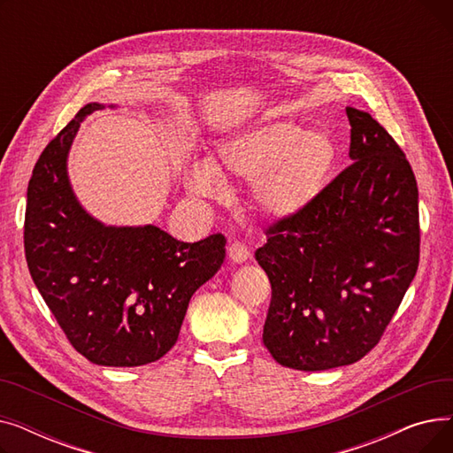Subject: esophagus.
Masks as SVG:
<instances>
[{
	"instance_id": "esophagus-1",
	"label": "esophagus",
	"mask_w": 453,
	"mask_h": 453,
	"mask_svg": "<svg viewBox=\"0 0 453 453\" xmlns=\"http://www.w3.org/2000/svg\"><path fill=\"white\" fill-rule=\"evenodd\" d=\"M227 253H229V258L233 260V263H239V265L246 263V260L250 258V250L242 242H239V241H233L229 244Z\"/></svg>"
}]
</instances>
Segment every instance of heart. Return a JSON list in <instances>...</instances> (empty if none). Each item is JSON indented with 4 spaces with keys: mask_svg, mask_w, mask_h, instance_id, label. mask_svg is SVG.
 <instances>
[{
    "mask_svg": "<svg viewBox=\"0 0 453 453\" xmlns=\"http://www.w3.org/2000/svg\"><path fill=\"white\" fill-rule=\"evenodd\" d=\"M338 161V147L323 132L290 123L260 125L227 141L219 161L190 165L185 183L195 196H214L222 176L253 181V202L268 217H296L325 188Z\"/></svg>",
    "mask_w": 453,
    "mask_h": 453,
    "instance_id": "heart-1",
    "label": "heart"
}]
</instances>
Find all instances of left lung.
Instances as JSON below:
<instances>
[{
    "mask_svg": "<svg viewBox=\"0 0 453 453\" xmlns=\"http://www.w3.org/2000/svg\"><path fill=\"white\" fill-rule=\"evenodd\" d=\"M352 163L255 251L272 284L263 342L277 364L326 371L376 347L418 268V188L406 154L347 108Z\"/></svg>",
    "mask_w": 453,
    "mask_h": 453,
    "instance_id": "left-lung-1",
    "label": "left lung"
}]
</instances>
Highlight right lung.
Returning a JSON list of instances; mask_svg holds the SVG:
<instances>
[{
  "label": "right lung",
  "instance_id": "obj_1",
  "mask_svg": "<svg viewBox=\"0 0 453 453\" xmlns=\"http://www.w3.org/2000/svg\"><path fill=\"white\" fill-rule=\"evenodd\" d=\"M89 103L40 154L27 187L23 246L31 277L65 338L108 367L159 360L178 342L193 294L220 270L226 236L180 242L156 226L95 220L67 178V152Z\"/></svg>",
  "mask_w": 453,
  "mask_h": 453
}]
</instances>
